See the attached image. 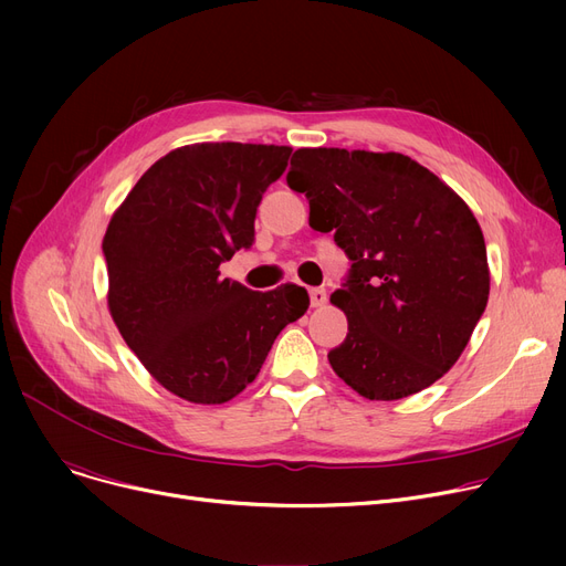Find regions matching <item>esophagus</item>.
I'll use <instances>...</instances> for the list:
<instances>
[{
  "label": "esophagus",
  "mask_w": 566,
  "mask_h": 566,
  "mask_svg": "<svg viewBox=\"0 0 566 566\" xmlns=\"http://www.w3.org/2000/svg\"><path fill=\"white\" fill-rule=\"evenodd\" d=\"M310 298H312V307H323L325 303H328V291L321 286L310 289Z\"/></svg>",
  "instance_id": "34e87169"
}]
</instances>
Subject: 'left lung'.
Instances as JSON below:
<instances>
[{
	"label": "left lung",
	"mask_w": 566,
	"mask_h": 566,
	"mask_svg": "<svg viewBox=\"0 0 566 566\" xmlns=\"http://www.w3.org/2000/svg\"><path fill=\"white\" fill-rule=\"evenodd\" d=\"M286 184L310 224L335 231L348 282L331 295L348 335L335 374L371 401L420 392L461 358L489 303L480 222L444 181L403 154L298 148Z\"/></svg>",
	"instance_id": "1"
}]
</instances>
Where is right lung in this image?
<instances>
[{
    "mask_svg": "<svg viewBox=\"0 0 566 566\" xmlns=\"http://www.w3.org/2000/svg\"><path fill=\"white\" fill-rule=\"evenodd\" d=\"M291 146L201 142L174 148L116 208L105 238L107 307L118 333L165 390L224 403L256 378L268 350L298 321V284L252 291L220 263L254 243L265 188Z\"/></svg>",
    "mask_w": 566,
    "mask_h": 566,
    "instance_id": "1",
    "label": "right lung"
}]
</instances>
